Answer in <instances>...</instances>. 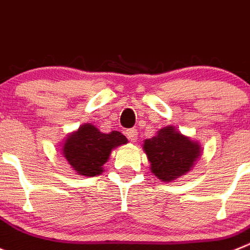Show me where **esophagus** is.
Masks as SVG:
<instances>
[{"mask_svg":"<svg viewBox=\"0 0 250 250\" xmlns=\"http://www.w3.org/2000/svg\"><path fill=\"white\" fill-rule=\"evenodd\" d=\"M125 136L130 142H136L138 138V132H137L136 128H130V129L125 130Z\"/></svg>","mask_w":250,"mask_h":250,"instance_id":"esophagus-1","label":"esophagus"}]
</instances>
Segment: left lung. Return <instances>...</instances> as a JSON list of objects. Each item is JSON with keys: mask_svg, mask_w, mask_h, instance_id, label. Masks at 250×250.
<instances>
[{"mask_svg": "<svg viewBox=\"0 0 250 250\" xmlns=\"http://www.w3.org/2000/svg\"><path fill=\"white\" fill-rule=\"evenodd\" d=\"M143 149L152 173L164 182L174 181L179 175L189 172L201 156L199 145L170 125L159 130L156 137L146 139Z\"/></svg>", "mask_w": 250, "mask_h": 250, "instance_id": "obj_1", "label": "left lung"}]
</instances>
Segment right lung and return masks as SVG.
<instances>
[{"mask_svg":"<svg viewBox=\"0 0 250 250\" xmlns=\"http://www.w3.org/2000/svg\"><path fill=\"white\" fill-rule=\"evenodd\" d=\"M127 142L121 132L102 133L94 125L87 123L68 136L62 153L78 174L94 177L103 172L102 166L109 158L111 150Z\"/></svg>","mask_w":250,"mask_h":250,"instance_id":"add662e5","label":"right lung"}]
</instances>
